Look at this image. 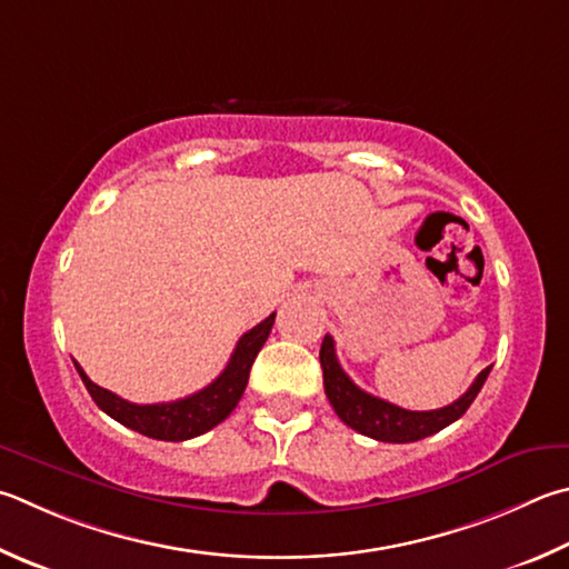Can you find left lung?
<instances>
[{
    "label": "left lung",
    "instance_id": "8db88e82",
    "mask_svg": "<svg viewBox=\"0 0 569 569\" xmlns=\"http://www.w3.org/2000/svg\"><path fill=\"white\" fill-rule=\"evenodd\" d=\"M320 368H323V388L330 406L338 412V418L353 428L360 436H368L380 442H416L428 436H436L438 430L448 428L450 422L462 418V412L470 408V402L478 398L480 388L490 376V368L472 380V386L462 396L438 410H406L392 406V402L370 396L360 390L353 380L346 376L336 358L333 338L326 336L320 346Z\"/></svg>",
    "mask_w": 569,
    "mask_h": 569
}]
</instances>
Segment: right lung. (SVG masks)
Wrapping results in <instances>:
<instances>
[{"label": "right lung", "mask_w": 569, "mask_h": 569, "mask_svg": "<svg viewBox=\"0 0 569 569\" xmlns=\"http://www.w3.org/2000/svg\"><path fill=\"white\" fill-rule=\"evenodd\" d=\"M273 318L276 313H271L266 320H261V323L253 326L249 333L241 336L239 343H236L229 366L223 368V373L216 378L213 383H209L199 392H193L189 398H181L173 402L137 406V402L123 400L117 396V392L97 386L94 380H89V376L81 370L79 363L74 366L79 370L81 380H84L89 396L94 398L97 406L104 410L107 416L121 422V426L137 430L141 436L153 438V440H169V442L191 440L219 426V422L229 418L231 410L239 406L246 383H249L253 360L273 328Z\"/></svg>", "instance_id": "add662e5"}]
</instances>
